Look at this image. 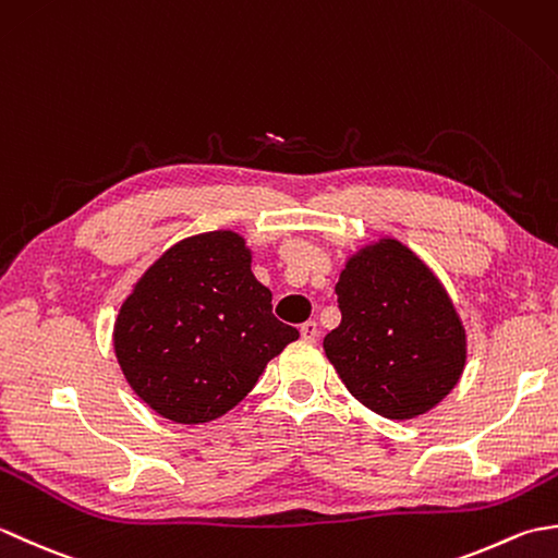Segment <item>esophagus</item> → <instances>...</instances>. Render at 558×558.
<instances>
[{"instance_id":"obj_1","label":"esophagus","mask_w":558,"mask_h":558,"mask_svg":"<svg viewBox=\"0 0 558 558\" xmlns=\"http://www.w3.org/2000/svg\"><path fill=\"white\" fill-rule=\"evenodd\" d=\"M300 333H302V338H304L306 342H314V340L318 338V326H316V322L302 324V326H300Z\"/></svg>"}]
</instances>
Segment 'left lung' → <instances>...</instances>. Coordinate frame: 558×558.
<instances>
[{
    "mask_svg": "<svg viewBox=\"0 0 558 558\" xmlns=\"http://www.w3.org/2000/svg\"><path fill=\"white\" fill-rule=\"evenodd\" d=\"M342 322L324 350L342 384L386 420H414L460 381L468 338L441 280L398 240L354 252L336 286Z\"/></svg>",
    "mask_w": 558,
    "mask_h": 558,
    "instance_id": "left-lung-1",
    "label": "left lung"
}]
</instances>
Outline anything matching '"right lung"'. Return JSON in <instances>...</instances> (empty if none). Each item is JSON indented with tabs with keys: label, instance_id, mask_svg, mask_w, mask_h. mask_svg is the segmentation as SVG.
Wrapping results in <instances>:
<instances>
[{
	"label": "right lung",
	"instance_id": "right-lung-1",
	"mask_svg": "<svg viewBox=\"0 0 558 558\" xmlns=\"http://www.w3.org/2000/svg\"><path fill=\"white\" fill-rule=\"evenodd\" d=\"M242 234L216 230L170 246L124 300L114 354L160 417L204 424L252 390L300 330L278 322Z\"/></svg>",
	"mask_w": 558,
	"mask_h": 558
}]
</instances>
